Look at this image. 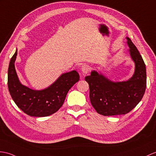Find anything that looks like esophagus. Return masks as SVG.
<instances>
[{"instance_id": "34e87169", "label": "esophagus", "mask_w": 156, "mask_h": 156, "mask_svg": "<svg viewBox=\"0 0 156 156\" xmlns=\"http://www.w3.org/2000/svg\"><path fill=\"white\" fill-rule=\"evenodd\" d=\"M90 66H89L88 64H83L82 66V68H81V70H82V73L84 74H86L88 73V72L90 70Z\"/></svg>"}]
</instances>
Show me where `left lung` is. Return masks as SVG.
Here are the masks:
<instances>
[{
  "mask_svg": "<svg viewBox=\"0 0 156 156\" xmlns=\"http://www.w3.org/2000/svg\"><path fill=\"white\" fill-rule=\"evenodd\" d=\"M126 38L136 65L134 74L129 80L114 82L96 71L85 77L89 84L92 106L98 113L105 116L129 113L142 99L146 91V65L136 46L130 38Z\"/></svg>",
  "mask_w": 156,
  "mask_h": 156,
  "instance_id": "1",
  "label": "left lung"
}]
</instances>
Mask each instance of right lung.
<instances>
[{
    "label": "right lung",
    "instance_id": "1",
    "mask_svg": "<svg viewBox=\"0 0 156 156\" xmlns=\"http://www.w3.org/2000/svg\"><path fill=\"white\" fill-rule=\"evenodd\" d=\"M16 50L10 61L8 87L12 100L25 114L34 117H45L55 113L62 106L68 92L80 80L75 70L62 74L57 80L44 90H34L23 86L18 78L14 67Z\"/></svg>",
    "mask_w": 156,
    "mask_h": 156
}]
</instances>
